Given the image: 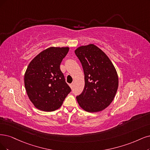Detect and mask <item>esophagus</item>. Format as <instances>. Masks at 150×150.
I'll list each match as a JSON object with an SVG mask.
<instances>
[{
	"mask_svg": "<svg viewBox=\"0 0 150 150\" xmlns=\"http://www.w3.org/2000/svg\"><path fill=\"white\" fill-rule=\"evenodd\" d=\"M70 88H71V89H72V88H73V87H74V83H71V84H70Z\"/></svg>",
	"mask_w": 150,
	"mask_h": 150,
	"instance_id": "esophagus-1",
	"label": "esophagus"
}]
</instances>
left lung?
Returning <instances> with one entry per match:
<instances>
[{"label":"left lung","mask_w":150,"mask_h":150,"mask_svg":"<svg viewBox=\"0 0 150 150\" xmlns=\"http://www.w3.org/2000/svg\"><path fill=\"white\" fill-rule=\"evenodd\" d=\"M75 53L85 75L84 89L76 100L87 112L101 111L112 103L117 92V71L106 54L93 44L78 47Z\"/></svg>","instance_id":"obj_1"}]
</instances>
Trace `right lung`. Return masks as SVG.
Wrapping results in <instances>:
<instances>
[{"label": "right lung", "instance_id": "right-lung-1", "mask_svg": "<svg viewBox=\"0 0 150 150\" xmlns=\"http://www.w3.org/2000/svg\"><path fill=\"white\" fill-rule=\"evenodd\" d=\"M69 47H51L33 59L26 70L25 89L34 106L43 111L59 109L71 88L65 82L60 65Z\"/></svg>", "mask_w": 150, "mask_h": 150}]
</instances>
